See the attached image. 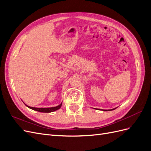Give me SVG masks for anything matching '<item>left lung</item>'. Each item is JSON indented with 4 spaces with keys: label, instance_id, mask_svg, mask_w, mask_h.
Masks as SVG:
<instances>
[{
    "label": "left lung",
    "instance_id": "obj_1",
    "mask_svg": "<svg viewBox=\"0 0 151 151\" xmlns=\"http://www.w3.org/2000/svg\"><path fill=\"white\" fill-rule=\"evenodd\" d=\"M115 108H114V109H108V111H109V110H113V109H115ZM104 111H107V110H104Z\"/></svg>",
    "mask_w": 151,
    "mask_h": 151
}]
</instances>
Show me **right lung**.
I'll return each instance as SVG.
<instances>
[{
    "label": "right lung",
    "mask_w": 151,
    "mask_h": 151,
    "mask_svg": "<svg viewBox=\"0 0 151 151\" xmlns=\"http://www.w3.org/2000/svg\"><path fill=\"white\" fill-rule=\"evenodd\" d=\"M26 106H28V108H29L30 109H33V110L37 111L39 112H42V113H50V112H53L57 110V109H60L61 106H62V103L58 105V106H56V107H52V108H34V107H31L28 106V105L26 104Z\"/></svg>",
    "instance_id": "1"
}]
</instances>
